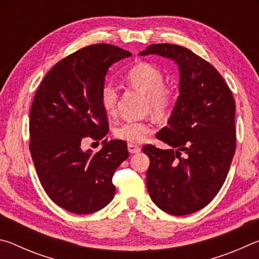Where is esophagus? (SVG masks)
Returning <instances> with one entry per match:
<instances>
[{
  "label": "esophagus",
  "mask_w": 259,
  "mask_h": 259,
  "mask_svg": "<svg viewBox=\"0 0 259 259\" xmlns=\"http://www.w3.org/2000/svg\"><path fill=\"white\" fill-rule=\"evenodd\" d=\"M140 150H142V148H140L138 145H135V144H128V151L130 153H133V154L140 152Z\"/></svg>",
  "instance_id": "esophagus-1"
}]
</instances>
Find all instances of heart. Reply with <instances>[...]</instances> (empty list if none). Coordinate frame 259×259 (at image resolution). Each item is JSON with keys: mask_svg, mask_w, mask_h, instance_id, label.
I'll list each match as a JSON object with an SVG mask.
<instances>
[{"mask_svg": "<svg viewBox=\"0 0 259 259\" xmlns=\"http://www.w3.org/2000/svg\"><path fill=\"white\" fill-rule=\"evenodd\" d=\"M131 87L146 95V108L157 116H165L175 105L176 96L171 87L164 84V76L159 68L147 61L135 64L125 74ZM116 88L106 83L100 90V105L108 116L115 115L117 107ZM153 131L150 121H128L114 130L116 138L129 143H140Z\"/></svg>", "mask_w": 259, "mask_h": 259, "instance_id": "1", "label": "heart"}]
</instances>
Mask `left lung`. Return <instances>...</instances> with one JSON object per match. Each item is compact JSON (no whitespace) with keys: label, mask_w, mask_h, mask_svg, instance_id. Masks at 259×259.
<instances>
[{"label":"left lung","mask_w":259,"mask_h":259,"mask_svg":"<svg viewBox=\"0 0 259 259\" xmlns=\"http://www.w3.org/2000/svg\"><path fill=\"white\" fill-rule=\"evenodd\" d=\"M140 56L159 55L179 67V96L168 125L156 138L169 150L145 145L151 199L166 213L185 216L204 208L229 174L236 146L235 102L219 72L194 52L176 45H151Z\"/></svg>","instance_id":"8db88e82"}]
</instances>
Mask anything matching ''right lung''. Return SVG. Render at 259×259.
I'll use <instances>...</instances> for the list:
<instances>
[{"label": "right lung", "mask_w": 259, "mask_h": 259, "mask_svg": "<svg viewBox=\"0 0 259 259\" xmlns=\"http://www.w3.org/2000/svg\"><path fill=\"white\" fill-rule=\"evenodd\" d=\"M129 51L93 45L65 57L43 78L29 112V151L41 185L60 208L77 214L98 211L115 195L112 177L129 156L123 140H103L97 153L84 138L108 133L100 90L108 68Z\"/></svg>", "instance_id": "obj_1"}]
</instances>
